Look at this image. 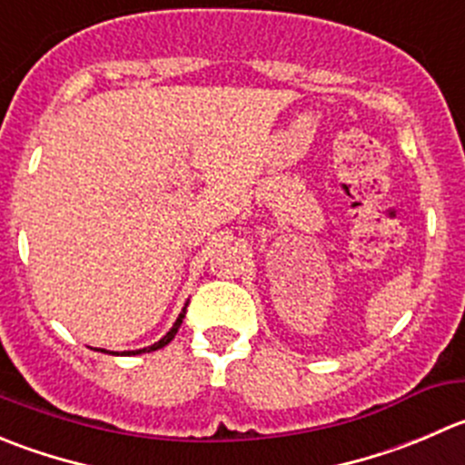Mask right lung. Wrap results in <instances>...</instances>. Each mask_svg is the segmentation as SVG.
Here are the masks:
<instances>
[{"mask_svg":"<svg viewBox=\"0 0 465 465\" xmlns=\"http://www.w3.org/2000/svg\"><path fill=\"white\" fill-rule=\"evenodd\" d=\"M186 306H188V302H186ZM186 306H183L182 313H179V318L174 320V324H173V327H170V331L165 333V336L161 338V341H156L154 345H150V347H143V350H129V352H123V354H143V352H154V350H161V347L168 345V342L173 341V338H174V333L179 331V327H182L183 318H186ZM102 352H106V350H102ZM106 354H108V352H106Z\"/></svg>","mask_w":465,"mask_h":465,"instance_id":"add662e5","label":"right lung"}]
</instances>
